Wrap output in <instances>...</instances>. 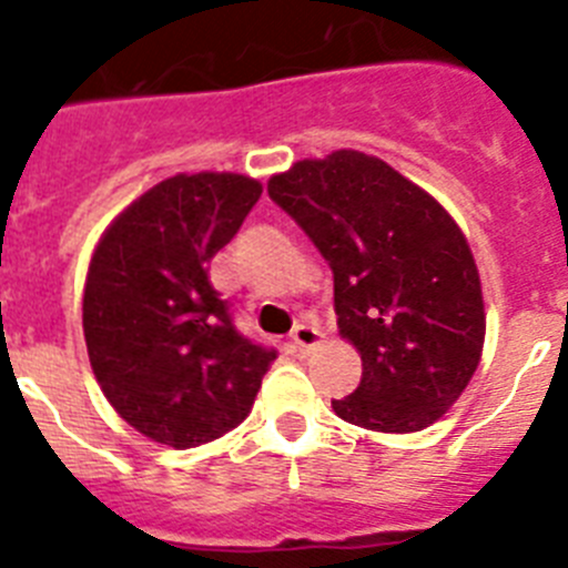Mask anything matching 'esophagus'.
Masks as SVG:
<instances>
[{
    "instance_id": "1",
    "label": "esophagus",
    "mask_w": 568,
    "mask_h": 568,
    "mask_svg": "<svg viewBox=\"0 0 568 568\" xmlns=\"http://www.w3.org/2000/svg\"><path fill=\"white\" fill-rule=\"evenodd\" d=\"M321 344V329L313 327V324H295L293 335H290V346L293 353H310L313 346Z\"/></svg>"
}]
</instances>
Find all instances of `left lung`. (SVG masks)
Returning a JSON list of instances; mask_svg holds the SVG:
<instances>
[{
	"instance_id": "left-lung-1",
	"label": "left lung",
	"mask_w": 568,
	"mask_h": 568,
	"mask_svg": "<svg viewBox=\"0 0 568 568\" xmlns=\"http://www.w3.org/2000/svg\"><path fill=\"white\" fill-rule=\"evenodd\" d=\"M267 193L333 270L338 329L361 384L333 400L375 433H418L460 398L484 349L480 278L433 195L375 155L335 150L273 175Z\"/></svg>"
}]
</instances>
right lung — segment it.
<instances>
[{"label":"right lung","mask_w":568,"mask_h":568,"mask_svg":"<svg viewBox=\"0 0 568 568\" xmlns=\"http://www.w3.org/2000/svg\"><path fill=\"white\" fill-rule=\"evenodd\" d=\"M258 199L247 175H173L135 199L90 258V366L115 413L150 440L190 449L253 409L275 349L235 329L207 270Z\"/></svg>","instance_id":"add662e5"}]
</instances>
